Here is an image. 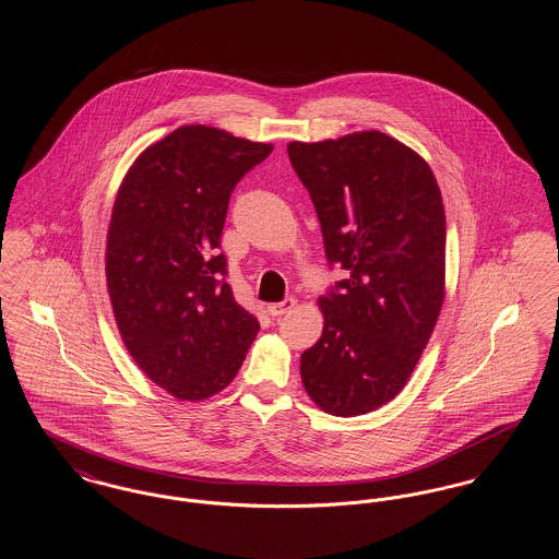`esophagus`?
<instances>
[{
    "mask_svg": "<svg viewBox=\"0 0 559 559\" xmlns=\"http://www.w3.org/2000/svg\"><path fill=\"white\" fill-rule=\"evenodd\" d=\"M294 305H296V300H294V298H286V300H282V302H273V305H269V307H266V311H269V316L280 318V316H284V313H288L290 309H294Z\"/></svg>",
    "mask_w": 559,
    "mask_h": 559,
    "instance_id": "esophagus-1",
    "label": "esophagus"
}]
</instances>
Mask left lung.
I'll return each instance as SVG.
<instances>
[{
  "mask_svg": "<svg viewBox=\"0 0 559 559\" xmlns=\"http://www.w3.org/2000/svg\"><path fill=\"white\" fill-rule=\"evenodd\" d=\"M288 155L322 225L330 265L347 271L318 305L320 341L300 379L328 414L359 416L411 379L445 296V214L429 164L397 139L364 130Z\"/></svg>",
  "mask_w": 559,
  "mask_h": 559,
  "instance_id": "obj_1",
  "label": "left lung"
}]
</instances>
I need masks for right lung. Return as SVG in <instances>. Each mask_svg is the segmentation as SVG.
<instances>
[{
	"mask_svg": "<svg viewBox=\"0 0 559 559\" xmlns=\"http://www.w3.org/2000/svg\"><path fill=\"white\" fill-rule=\"evenodd\" d=\"M273 151L212 126L148 145L119 185L105 271L121 341L180 402L236 379L261 323L234 298L218 254L237 180Z\"/></svg>",
	"mask_w": 559,
	"mask_h": 559,
	"instance_id": "right-lung-1",
	"label": "right lung"
}]
</instances>
